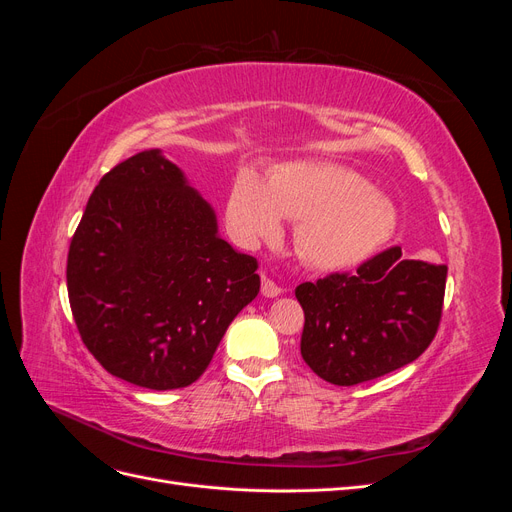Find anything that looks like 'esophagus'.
<instances>
[{
    "mask_svg": "<svg viewBox=\"0 0 512 512\" xmlns=\"http://www.w3.org/2000/svg\"><path fill=\"white\" fill-rule=\"evenodd\" d=\"M260 292H262V297L273 299V297H280V294H282L284 290H282V286H277V284L271 280V277L262 275V286H260Z\"/></svg>",
    "mask_w": 512,
    "mask_h": 512,
    "instance_id": "1",
    "label": "esophagus"
}]
</instances>
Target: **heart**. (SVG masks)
Returning a JSON list of instances; mask_svg holds the SVG:
<instances>
[{"label": "heart", "instance_id": "1", "mask_svg": "<svg viewBox=\"0 0 512 512\" xmlns=\"http://www.w3.org/2000/svg\"><path fill=\"white\" fill-rule=\"evenodd\" d=\"M282 218L299 222L297 250L307 265L350 271L389 243L399 213L389 194L344 164L290 162L269 181L252 168L239 170L226 200L232 235L247 245L275 239Z\"/></svg>", "mask_w": 512, "mask_h": 512}]
</instances>
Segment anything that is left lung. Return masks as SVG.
Here are the masks:
<instances>
[{
	"label": "left lung",
	"instance_id": "1",
	"mask_svg": "<svg viewBox=\"0 0 512 512\" xmlns=\"http://www.w3.org/2000/svg\"><path fill=\"white\" fill-rule=\"evenodd\" d=\"M446 265L391 247L356 269L297 286L305 312L301 356L316 376L352 386L412 363L436 337Z\"/></svg>",
	"mask_w": 512,
	"mask_h": 512
}]
</instances>
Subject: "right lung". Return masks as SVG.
<instances>
[{
	"instance_id": "1",
	"label": "right lung",
	"mask_w": 512,
	"mask_h": 512,
	"mask_svg": "<svg viewBox=\"0 0 512 512\" xmlns=\"http://www.w3.org/2000/svg\"><path fill=\"white\" fill-rule=\"evenodd\" d=\"M254 256L218 235L213 207L160 149L100 179L68 252V297L83 344L151 391L196 382L228 324L256 299Z\"/></svg>"
}]
</instances>
